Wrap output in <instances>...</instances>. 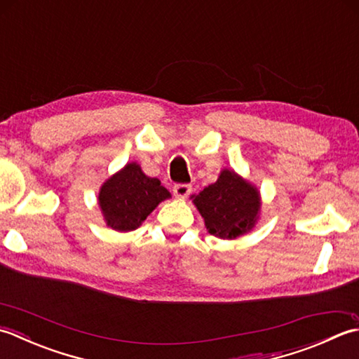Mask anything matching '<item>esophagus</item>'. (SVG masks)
Listing matches in <instances>:
<instances>
[{"instance_id": "34e87169", "label": "esophagus", "mask_w": 359, "mask_h": 359, "mask_svg": "<svg viewBox=\"0 0 359 359\" xmlns=\"http://www.w3.org/2000/svg\"><path fill=\"white\" fill-rule=\"evenodd\" d=\"M192 192V186L190 184H175L173 186V194L175 196H178V198H186V196L190 195Z\"/></svg>"}]
</instances>
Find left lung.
<instances>
[{
    "label": "left lung",
    "instance_id": "obj_1",
    "mask_svg": "<svg viewBox=\"0 0 359 359\" xmlns=\"http://www.w3.org/2000/svg\"><path fill=\"white\" fill-rule=\"evenodd\" d=\"M190 198L204 218L210 236L237 238L251 231L259 218V190L233 170H222L214 184Z\"/></svg>",
    "mask_w": 359,
    "mask_h": 359
}]
</instances>
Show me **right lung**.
<instances>
[{
    "label": "right lung",
    "instance_id": "obj_1",
    "mask_svg": "<svg viewBox=\"0 0 359 359\" xmlns=\"http://www.w3.org/2000/svg\"><path fill=\"white\" fill-rule=\"evenodd\" d=\"M170 192L158 178L145 175L139 164L130 163L100 187L99 206L107 226L121 232L135 231Z\"/></svg>",
    "mask_w": 359,
    "mask_h": 359
}]
</instances>
